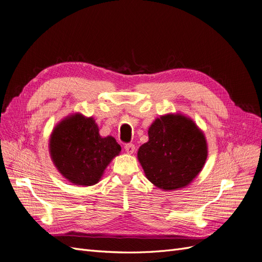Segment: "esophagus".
<instances>
[{"label": "esophagus", "instance_id": "esophagus-1", "mask_svg": "<svg viewBox=\"0 0 262 262\" xmlns=\"http://www.w3.org/2000/svg\"><path fill=\"white\" fill-rule=\"evenodd\" d=\"M124 149L128 154H133L134 152H136V146H134V144H132V143H129V144H125Z\"/></svg>", "mask_w": 262, "mask_h": 262}]
</instances>
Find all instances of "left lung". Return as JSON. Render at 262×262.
Returning <instances> with one entry per match:
<instances>
[{
    "instance_id": "left-lung-1",
    "label": "left lung",
    "mask_w": 262,
    "mask_h": 262,
    "mask_svg": "<svg viewBox=\"0 0 262 262\" xmlns=\"http://www.w3.org/2000/svg\"><path fill=\"white\" fill-rule=\"evenodd\" d=\"M207 158L203 131L191 118L179 113L156 118L148 128V141L138 150L146 178L165 191L189 186Z\"/></svg>"
}]
</instances>
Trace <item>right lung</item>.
<instances>
[{"mask_svg":"<svg viewBox=\"0 0 262 262\" xmlns=\"http://www.w3.org/2000/svg\"><path fill=\"white\" fill-rule=\"evenodd\" d=\"M121 152L114 137L102 138L93 117L69 115L54 126L49 153L55 168L71 184L94 186Z\"/></svg>","mask_w":262,"mask_h":262,"instance_id":"obj_1","label":"right lung"}]
</instances>
